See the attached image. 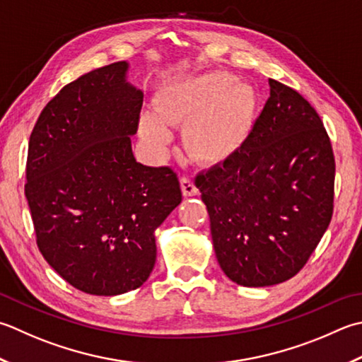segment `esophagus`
<instances>
[{"label": "esophagus", "mask_w": 362, "mask_h": 362, "mask_svg": "<svg viewBox=\"0 0 362 362\" xmlns=\"http://www.w3.org/2000/svg\"><path fill=\"white\" fill-rule=\"evenodd\" d=\"M180 187H182L183 196H196L197 193H199V189L196 188V185L193 183V180L189 179V177H182Z\"/></svg>", "instance_id": "1"}]
</instances>
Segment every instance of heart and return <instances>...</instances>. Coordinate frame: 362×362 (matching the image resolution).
Here are the masks:
<instances>
[{
	"label": "heart",
	"mask_w": 362,
	"mask_h": 362,
	"mask_svg": "<svg viewBox=\"0 0 362 362\" xmlns=\"http://www.w3.org/2000/svg\"><path fill=\"white\" fill-rule=\"evenodd\" d=\"M254 110L250 92L229 74L211 72L180 83L161 98L157 115L144 112L139 133L153 151L163 153L173 141L168 125L188 122L185 144L193 157L224 158L246 133Z\"/></svg>",
	"instance_id": "obj_1"
}]
</instances>
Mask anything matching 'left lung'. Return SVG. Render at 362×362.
I'll return each instance as SVG.
<instances>
[{
  "mask_svg": "<svg viewBox=\"0 0 362 362\" xmlns=\"http://www.w3.org/2000/svg\"><path fill=\"white\" fill-rule=\"evenodd\" d=\"M242 147L196 175L219 267L245 287L284 282L306 265L334 209L336 163L314 106L270 80Z\"/></svg>",
  "mask_w": 362,
  "mask_h": 362,
  "instance_id": "left-lung-1",
  "label": "left lung"
}]
</instances>
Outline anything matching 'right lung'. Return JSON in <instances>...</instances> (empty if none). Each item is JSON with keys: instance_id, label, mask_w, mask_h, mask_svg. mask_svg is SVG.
Instances as JSON below:
<instances>
[{"instance_id": "1", "label": "right lung", "mask_w": 362, "mask_h": 362, "mask_svg": "<svg viewBox=\"0 0 362 362\" xmlns=\"http://www.w3.org/2000/svg\"><path fill=\"white\" fill-rule=\"evenodd\" d=\"M112 62L64 86L42 110L26 160L25 196L39 251L84 293L112 296L144 284L155 229L182 202L173 168L134 160L143 92Z\"/></svg>"}]
</instances>
